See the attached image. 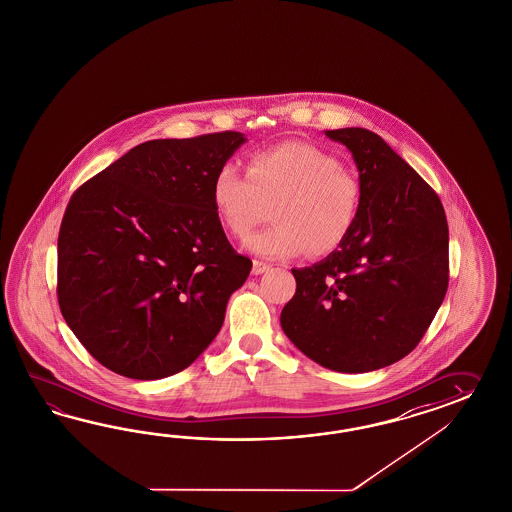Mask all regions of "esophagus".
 Returning <instances> with one entry per match:
<instances>
[{
    "mask_svg": "<svg viewBox=\"0 0 512 512\" xmlns=\"http://www.w3.org/2000/svg\"><path fill=\"white\" fill-rule=\"evenodd\" d=\"M272 266L270 264L263 263V261H253V268H251V274L253 276H261L264 272H268Z\"/></svg>",
    "mask_w": 512,
    "mask_h": 512,
    "instance_id": "34e87169",
    "label": "esophagus"
}]
</instances>
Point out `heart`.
Returning <instances> with one entry per match:
<instances>
[{
	"label": "heart",
	"mask_w": 512,
	"mask_h": 512,
	"mask_svg": "<svg viewBox=\"0 0 512 512\" xmlns=\"http://www.w3.org/2000/svg\"><path fill=\"white\" fill-rule=\"evenodd\" d=\"M361 201L360 179L335 154L304 141L251 154L248 173L225 162L212 180V203L231 235H248L274 205L276 223L244 240L264 259L332 253L356 227Z\"/></svg>",
	"instance_id": "heart-1"
}]
</instances>
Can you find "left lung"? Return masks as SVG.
Returning <instances> with one entry per match:
<instances>
[{
	"label": "left lung",
	"instance_id": "left-lung-1",
	"mask_svg": "<svg viewBox=\"0 0 512 512\" xmlns=\"http://www.w3.org/2000/svg\"><path fill=\"white\" fill-rule=\"evenodd\" d=\"M360 171V218L326 259L292 268L296 292L281 328L309 360L369 373L414 350L449 283V229L440 197L378 134L326 130Z\"/></svg>",
	"mask_w": 512,
	"mask_h": 512
}]
</instances>
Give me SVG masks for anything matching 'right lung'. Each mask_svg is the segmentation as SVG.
Segmentation results:
<instances>
[{"label": "right lung", "instance_id": "obj_1", "mask_svg": "<svg viewBox=\"0 0 512 512\" xmlns=\"http://www.w3.org/2000/svg\"><path fill=\"white\" fill-rule=\"evenodd\" d=\"M246 141L240 132L145 141L70 197L57 300L70 330L113 373H180L220 332L251 261L223 233L212 180Z\"/></svg>", "mask_w": 512, "mask_h": 512}]
</instances>
